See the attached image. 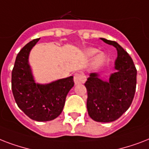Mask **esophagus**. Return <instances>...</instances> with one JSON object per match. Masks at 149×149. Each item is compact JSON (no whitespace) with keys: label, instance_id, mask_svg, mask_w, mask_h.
Masks as SVG:
<instances>
[{"label":"esophagus","instance_id":"1","mask_svg":"<svg viewBox=\"0 0 149 149\" xmlns=\"http://www.w3.org/2000/svg\"><path fill=\"white\" fill-rule=\"evenodd\" d=\"M74 81L76 85L78 84H82L85 83L86 81V77L84 74L82 73H77L74 76Z\"/></svg>","mask_w":149,"mask_h":149}]
</instances>
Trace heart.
<instances>
[{"label": "heart", "instance_id": "obj_1", "mask_svg": "<svg viewBox=\"0 0 149 149\" xmlns=\"http://www.w3.org/2000/svg\"><path fill=\"white\" fill-rule=\"evenodd\" d=\"M98 52L97 49H95V48H88L85 50V54L86 56H88V57H91V56H93L96 53ZM105 61V55L104 54L102 53H100L95 56V59H94V61H93V66L95 68H98L100 67V65H102L103 64V62Z\"/></svg>", "mask_w": 149, "mask_h": 149}]
</instances>
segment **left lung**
I'll use <instances>...</instances> for the list:
<instances>
[{
    "label": "left lung",
    "instance_id": "obj_1",
    "mask_svg": "<svg viewBox=\"0 0 149 149\" xmlns=\"http://www.w3.org/2000/svg\"><path fill=\"white\" fill-rule=\"evenodd\" d=\"M100 40L117 50L115 72L108 81L91 73L85 86L88 93L87 109L93 120L109 123L116 120L128 109L133 101L137 83V70L129 54L115 41Z\"/></svg>",
    "mask_w": 149,
    "mask_h": 149
}]
</instances>
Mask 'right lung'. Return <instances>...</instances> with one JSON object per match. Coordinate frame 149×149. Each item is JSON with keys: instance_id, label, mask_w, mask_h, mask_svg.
<instances>
[{"instance_id": "1", "label": "right lung", "mask_w": 149, "mask_h": 149, "mask_svg": "<svg viewBox=\"0 0 149 149\" xmlns=\"http://www.w3.org/2000/svg\"><path fill=\"white\" fill-rule=\"evenodd\" d=\"M40 39L25 45L16 56L11 73V88L18 107L32 120L49 121L61 113L66 96L74 85L73 76L48 84L36 83L29 63L31 49Z\"/></svg>"}]
</instances>
